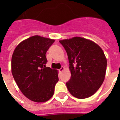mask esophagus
I'll return each instance as SVG.
<instances>
[{"label": "esophagus", "instance_id": "esophagus-1", "mask_svg": "<svg viewBox=\"0 0 120 120\" xmlns=\"http://www.w3.org/2000/svg\"><path fill=\"white\" fill-rule=\"evenodd\" d=\"M64 69H65V68H64V67H62V68H60V69H59V72L62 73V72L64 70Z\"/></svg>", "mask_w": 120, "mask_h": 120}]
</instances>
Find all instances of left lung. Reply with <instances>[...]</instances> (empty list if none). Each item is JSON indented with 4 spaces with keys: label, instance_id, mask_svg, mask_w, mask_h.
<instances>
[{
    "label": "left lung",
    "instance_id": "8db88e82",
    "mask_svg": "<svg viewBox=\"0 0 120 120\" xmlns=\"http://www.w3.org/2000/svg\"><path fill=\"white\" fill-rule=\"evenodd\" d=\"M59 42L68 54L71 79L66 83L76 98L90 97L99 89L105 76L107 59L103 50L92 40L75 37Z\"/></svg>",
    "mask_w": 120,
    "mask_h": 120
}]
</instances>
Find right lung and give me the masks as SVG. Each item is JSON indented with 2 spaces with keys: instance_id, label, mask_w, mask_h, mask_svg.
<instances>
[{
  "instance_id": "add662e5",
  "label": "right lung",
  "mask_w": 120,
  "mask_h": 120,
  "mask_svg": "<svg viewBox=\"0 0 120 120\" xmlns=\"http://www.w3.org/2000/svg\"><path fill=\"white\" fill-rule=\"evenodd\" d=\"M54 42V39L33 36L20 42L12 55L14 80L23 94L34 102L49 100L58 81V71L45 66V53Z\"/></svg>"
}]
</instances>
